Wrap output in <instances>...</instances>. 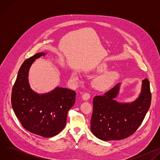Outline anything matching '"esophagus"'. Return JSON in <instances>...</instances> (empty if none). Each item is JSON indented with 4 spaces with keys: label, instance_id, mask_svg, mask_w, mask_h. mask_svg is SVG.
I'll return each instance as SVG.
<instances>
[{
    "label": "esophagus",
    "instance_id": "esophagus-1",
    "mask_svg": "<svg viewBox=\"0 0 160 160\" xmlns=\"http://www.w3.org/2000/svg\"><path fill=\"white\" fill-rule=\"evenodd\" d=\"M90 96L88 93H85L82 96V99L83 101H87L90 99Z\"/></svg>",
    "mask_w": 160,
    "mask_h": 160
}]
</instances>
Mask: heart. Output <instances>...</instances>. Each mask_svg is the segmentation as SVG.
I'll use <instances>...</instances> for the list:
<instances>
[{
  "instance_id": "heart-1",
  "label": "heart",
  "mask_w": 160,
  "mask_h": 160,
  "mask_svg": "<svg viewBox=\"0 0 160 160\" xmlns=\"http://www.w3.org/2000/svg\"><path fill=\"white\" fill-rule=\"evenodd\" d=\"M105 68H106V66H101V70H104ZM73 77L75 79H77L78 78V74L75 72H73ZM112 77H113V73L112 72H106L103 75L99 76L98 77L95 78V80H94V86L98 88H104L109 84Z\"/></svg>"
}]
</instances>
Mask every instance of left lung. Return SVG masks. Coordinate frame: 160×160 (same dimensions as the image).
<instances>
[{
  "label": "left lung",
  "instance_id": "obj_1",
  "mask_svg": "<svg viewBox=\"0 0 160 160\" xmlns=\"http://www.w3.org/2000/svg\"><path fill=\"white\" fill-rule=\"evenodd\" d=\"M139 97L131 102H120L117 98L121 83H117L104 96L93 100L90 130L97 138L104 141L121 140L132 135L142 123L151 102L149 81L142 82Z\"/></svg>",
  "mask_w": 160,
  "mask_h": 160
}]
</instances>
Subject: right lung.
Here are the masks:
<instances>
[{"instance_id": "add662e5", "label": "right lung", "mask_w": 160, "mask_h": 160, "mask_svg": "<svg viewBox=\"0 0 160 160\" xmlns=\"http://www.w3.org/2000/svg\"><path fill=\"white\" fill-rule=\"evenodd\" d=\"M46 53L39 52L21 66L12 90L11 104L15 115L28 131L43 138H51L66 126L67 113L75 103L74 90L57 87L51 92L38 94L30 87V66Z\"/></svg>"}]
</instances>
